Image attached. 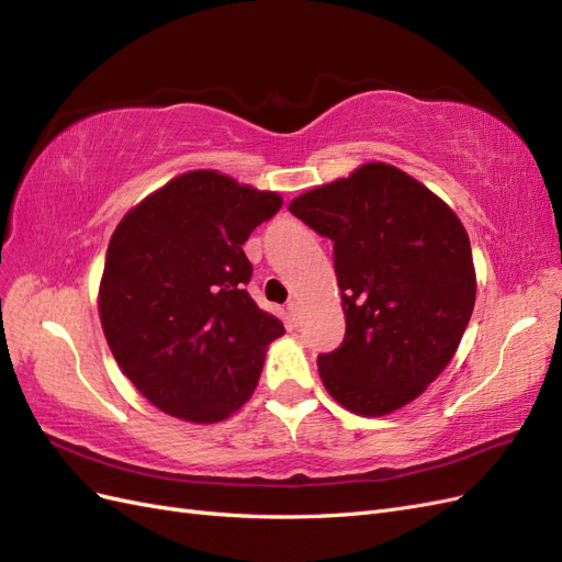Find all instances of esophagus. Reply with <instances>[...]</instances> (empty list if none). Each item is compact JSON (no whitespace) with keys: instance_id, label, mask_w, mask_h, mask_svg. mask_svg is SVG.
Returning <instances> with one entry per match:
<instances>
[{"instance_id":"34e87169","label":"esophagus","mask_w":562,"mask_h":562,"mask_svg":"<svg viewBox=\"0 0 562 562\" xmlns=\"http://www.w3.org/2000/svg\"><path fill=\"white\" fill-rule=\"evenodd\" d=\"M285 310H288V316H291L293 321H297V310H300V302H297L295 297H293V300H288Z\"/></svg>"}]
</instances>
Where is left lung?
<instances>
[{
	"instance_id": "left-lung-1",
	"label": "left lung",
	"mask_w": 562,
	"mask_h": 562,
	"mask_svg": "<svg viewBox=\"0 0 562 562\" xmlns=\"http://www.w3.org/2000/svg\"><path fill=\"white\" fill-rule=\"evenodd\" d=\"M333 241L347 330L318 375L347 411L380 417L417 398L454 356L475 302L471 244L459 217L389 164L291 201Z\"/></svg>"
}]
</instances>
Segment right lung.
Here are the masks:
<instances>
[{"mask_svg": "<svg viewBox=\"0 0 562 562\" xmlns=\"http://www.w3.org/2000/svg\"><path fill=\"white\" fill-rule=\"evenodd\" d=\"M281 203L277 192L192 171L116 225L100 321L119 368L159 411L211 424L250 398L283 323L248 295L244 244Z\"/></svg>", "mask_w": 562, "mask_h": 562, "instance_id": "1", "label": "right lung"}]
</instances>
